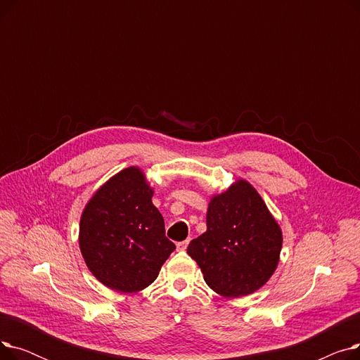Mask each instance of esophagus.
Wrapping results in <instances>:
<instances>
[{"label": "esophagus", "instance_id": "obj_1", "mask_svg": "<svg viewBox=\"0 0 360 360\" xmlns=\"http://www.w3.org/2000/svg\"><path fill=\"white\" fill-rule=\"evenodd\" d=\"M188 243H190V239H185V240H182V242H178V243H176V250H178V251H185L186 247H188Z\"/></svg>", "mask_w": 360, "mask_h": 360}]
</instances>
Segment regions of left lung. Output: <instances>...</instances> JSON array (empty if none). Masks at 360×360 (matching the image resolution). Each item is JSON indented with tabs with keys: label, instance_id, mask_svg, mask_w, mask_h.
Listing matches in <instances>:
<instances>
[{
	"label": "left lung",
	"instance_id": "1",
	"mask_svg": "<svg viewBox=\"0 0 360 360\" xmlns=\"http://www.w3.org/2000/svg\"><path fill=\"white\" fill-rule=\"evenodd\" d=\"M283 235L255 188L238 179L213 195L207 231L188 245L210 289L239 297L262 288L277 269Z\"/></svg>",
	"mask_w": 360,
	"mask_h": 360
}]
</instances>
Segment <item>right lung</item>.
<instances>
[{
  "label": "right lung",
  "mask_w": 360,
  "mask_h": 360,
  "mask_svg": "<svg viewBox=\"0 0 360 360\" xmlns=\"http://www.w3.org/2000/svg\"><path fill=\"white\" fill-rule=\"evenodd\" d=\"M151 197L143 170L131 166L105 182L84 207L80 251L91 274L112 290L146 289L175 250Z\"/></svg>",
  "instance_id": "add662e5"
}]
</instances>
